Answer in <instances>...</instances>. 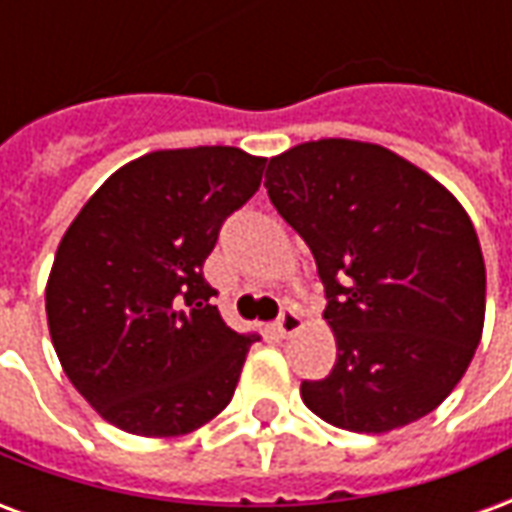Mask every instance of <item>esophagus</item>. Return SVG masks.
<instances>
[{"mask_svg": "<svg viewBox=\"0 0 512 512\" xmlns=\"http://www.w3.org/2000/svg\"><path fill=\"white\" fill-rule=\"evenodd\" d=\"M301 329V318L296 315L293 310H285L282 315H279L277 321V332L282 334V337H290V334H296Z\"/></svg>", "mask_w": 512, "mask_h": 512, "instance_id": "obj_1", "label": "esophagus"}]
</instances>
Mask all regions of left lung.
Here are the masks:
<instances>
[{"label":"left lung","instance_id":"8db88e82","mask_svg":"<svg viewBox=\"0 0 512 512\" xmlns=\"http://www.w3.org/2000/svg\"><path fill=\"white\" fill-rule=\"evenodd\" d=\"M279 216L310 246L337 362L301 400L329 425L386 433L430 414L483 337L485 263L469 213L373 142H301L268 161Z\"/></svg>","mask_w":512,"mask_h":512}]
</instances>
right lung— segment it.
Segmentation results:
<instances>
[{
	"mask_svg": "<svg viewBox=\"0 0 512 512\" xmlns=\"http://www.w3.org/2000/svg\"><path fill=\"white\" fill-rule=\"evenodd\" d=\"M263 169L241 147L156 150L109 175L62 235L46 282L51 343L115 428L183 436L233 400L260 337L222 321L202 263Z\"/></svg>",
	"mask_w": 512,
	"mask_h": 512,
	"instance_id": "add662e5",
	"label": "right lung"
}]
</instances>
